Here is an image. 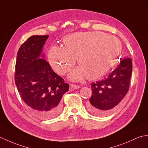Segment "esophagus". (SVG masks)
I'll return each mask as SVG.
<instances>
[{"label":"esophagus","instance_id":"esophagus-1","mask_svg":"<svg viewBox=\"0 0 148 148\" xmlns=\"http://www.w3.org/2000/svg\"><path fill=\"white\" fill-rule=\"evenodd\" d=\"M70 88L71 89H79L81 88L79 85H77V84H70Z\"/></svg>","mask_w":148,"mask_h":148}]
</instances>
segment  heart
Listing matches in <instances>:
<instances>
[{
    "label": "heart",
    "instance_id": "1",
    "mask_svg": "<svg viewBox=\"0 0 148 148\" xmlns=\"http://www.w3.org/2000/svg\"><path fill=\"white\" fill-rule=\"evenodd\" d=\"M64 48L53 46L48 53L50 65L61 76L67 74L76 62L69 77L73 81L86 76L90 80L99 79L117 64L121 44L114 36L99 31L72 33L64 37Z\"/></svg>",
    "mask_w": 148,
    "mask_h": 148
}]
</instances>
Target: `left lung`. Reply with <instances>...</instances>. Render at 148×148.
<instances>
[{"mask_svg":"<svg viewBox=\"0 0 148 148\" xmlns=\"http://www.w3.org/2000/svg\"><path fill=\"white\" fill-rule=\"evenodd\" d=\"M132 70L131 58L123 59L108 77L91 84L92 95L88 109L92 114L102 116L114 111L129 90Z\"/></svg>","mask_w":148,"mask_h":148,"instance_id":"8db88e82","label":"left lung"}]
</instances>
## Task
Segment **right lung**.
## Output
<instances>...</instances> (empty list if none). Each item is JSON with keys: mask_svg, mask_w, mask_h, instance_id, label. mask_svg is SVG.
Here are the masks:
<instances>
[{"mask_svg": "<svg viewBox=\"0 0 148 148\" xmlns=\"http://www.w3.org/2000/svg\"><path fill=\"white\" fill-rule=\"evenodd\" d=\"M49 36H33L24 42L17 53L14 81L18 92L30 111L43 119L60 112L62 96L69 84L53 71L49 63L40 58Z\"/></svg>", "mask_w": 148, "mask_h": 148, "instance_id": "right-lung-1", "label": "right lung"}]
</instances>
